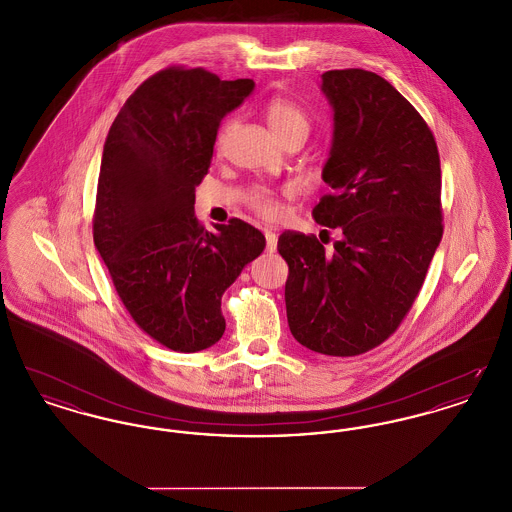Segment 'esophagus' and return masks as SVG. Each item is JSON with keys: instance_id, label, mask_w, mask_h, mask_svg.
Returning <instances> with one entry per match:
<instances>
[{"instance_id": "esophagus-1", "label": "esophagus", "mask_w": 512, "mask_h": 512, "mask_svg": "<svg viewBox=\"0 0 512 512\" xmlns=\"http://www.w3.org/2000/svg\"><path fill=\"white\" fill-rule=\"evenodd\" d=\"M265 238H267L268 253H274V251H276V247H278V236H276L274 232L267 230V232H265Z\"/></svg>"}]
</instances>
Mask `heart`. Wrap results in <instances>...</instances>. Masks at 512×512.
<instances>
[{
	"mask_svg": "<svg viewBox=\"0 0 512 512\" xmlns=\"http://www.w3.org/2000/svg\"><path fill=\"white\" fill-rule=\"evenodd\" d=\"M263 115H265V121H267L272 136L278 142H282L290 136H303V138L309 136L311 122H309L307 113L290 99L280 98V96L268 99L265 103V109H263ZM226 130H228V122L220 128L219 142L224 138ZM249 205L265 219H274L280 213L278 199L270 194L268 190L253 192L249 197Z\"/></svg>",
	"mask_w": 512,
	"mask_h": 512,
	"instance_id": "1",
	"label": "heart"
}]
</instances>
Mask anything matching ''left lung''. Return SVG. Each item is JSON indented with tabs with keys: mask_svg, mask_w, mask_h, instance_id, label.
<instances>
[{
	"mask_svg": "<svg viewBox=\"0 0 512 512\" xmlns=\"http://www.w3.org/2000/svg\"><path fill=\"white\" fill-rule=\"evenodd\" d=\"M334 111L322 169L330 194L313 209L338 228L328 253L315 236L284 232L286 313L311 351L353 357L388 340L413 307L443 234L436 140L388 80L363 69L326 71Z\"/></svg>",
	"mask_w": 512,
	"mask_h": 512,
	"instance_id": "8db88e82",
	"label": "left lung"
}]
</instances>
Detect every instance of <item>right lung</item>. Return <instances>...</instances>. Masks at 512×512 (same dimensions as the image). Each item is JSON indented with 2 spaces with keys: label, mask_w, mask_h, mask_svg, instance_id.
<instances>
[{
  "label": "right lung",
  "mask_w": 512,
  "mask_h": 512,
  "mask_svg": "<svg viewBox=\"0 0 512 512\" xmlns=\"http://www.w3.org/2000/svg\"><path fill=\"white\" fill-rule=\"evenodd\" d=\"M253 88L203 69L159 71L126 99L103 146L94 244L130 317L172 351L222 338V293L267 244L244 220L209 232L194 215L220 121Z\"/></svg>",
  "instance_id": "add662e5"
}]
</instances>
